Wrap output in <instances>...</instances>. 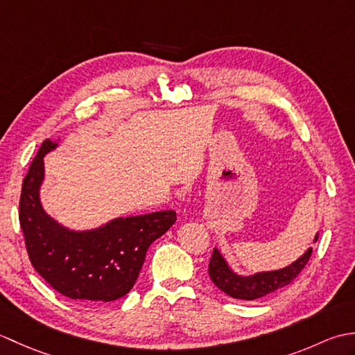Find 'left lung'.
<instances>
[{
  "instance_id": "1",
  "label": "left lung",
  "mask_w": 355,
  "mask_h": 355,
  "mask_svg": "<svg viewBox=\"0 0 355 355\" xmlns=\"http://www.w3.org/2000/svg\"><path fill=\"white\" fill-rule=\"evenodd\" d=\"M318 239L319 233H315L313 243H318ZM311 253L313 247L308 248L302 256H299L296 261L284 268L258 271V273L253 275H239L229 266V262L225 261L220 248L215 247L212 258H210L209 262V276L218 288L224 291L227 296L233 299L254 300L290 285L300 271L304 270Z\"/></svg>"
}]
</instances>
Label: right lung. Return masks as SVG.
<instances>
[{
	"instance_id": "obj_1",
	"label": "right lung",
	"mask_w": 355,
	"mask_h": 355,
	"mask_svg": "<svg viewBox=\"0 0 355 355\" xmlns=\"http://www.w3.org/2000/svg\"><path fill=\"white\" fill-rule=\"evenodd\" d=\"M59 145L45 140L22 182L19 224L32 266L64 296L102 305L131 291L149 245L175 223L173 210L119 216L99 227L69 229L45 212L44 157Z\"/></svg>"
}]
</instances>
